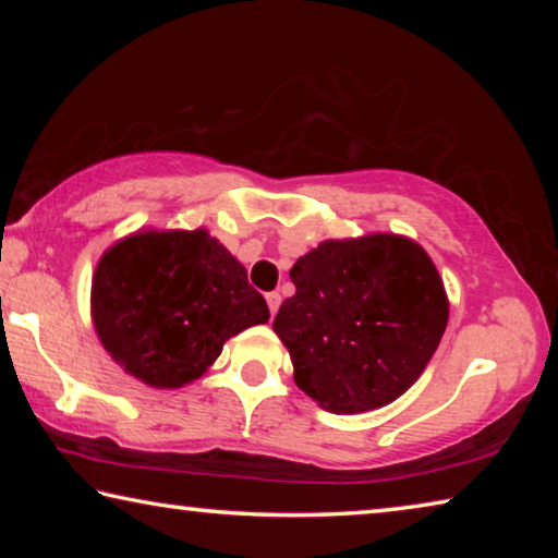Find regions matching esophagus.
Segmentation results:
<instances>
[{
  "label": "esophagus",
  "mask_w": 558,
  "mask_h": 558,
  "mask_svg": "<svg viewBox=\"0 0 558 558\" xmlns=\"http://www.w3.org/2000/svg\"><path fill=\"white\" fill-rule=\"evenodd\" d=\"M266 300H268L270 315H276V313H278V307H280V302H282V298H280V292H268V295H266Z\"/></svg>",
  "instance_id": "obj_1"
}]
</instances>
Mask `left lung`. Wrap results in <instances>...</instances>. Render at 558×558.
Segmentation results:
<instances>
[{"instance_id": "1", "label": "left lung", "mask_w": 558, "mask_h": 558, "mask_svg": "<svg viewBox=\"0 0 558 558\" xmlns=\"http://www.w3.org/2000/svg\"><path fill=\"white\" fill-rule=\"evenodd\" d=\"M295 295L272 329L295 384L325 411L364 413L399 399L436 354L448 295L436 263L399 233L329 239L295 260Z\"/></svg>"}]
</instances>
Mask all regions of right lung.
<instances>
[{
    "mask_svg": "<svg viewBox=\"0 0 558 558\" xmlns=\"http://www.w3.org/2000/svg\"><path fill=\"white\" fill-rule=\"evenodd\" d=\"M100 344L153 389H182L209 369L223 344L268 323L248 272L206 229H145L102 253L90 286Z\"/></svg>",
    "mask_w": 558,
    "mask_h": 558,
    "instance_id": "1",
    "label": "right lung"
}]
</instances>
